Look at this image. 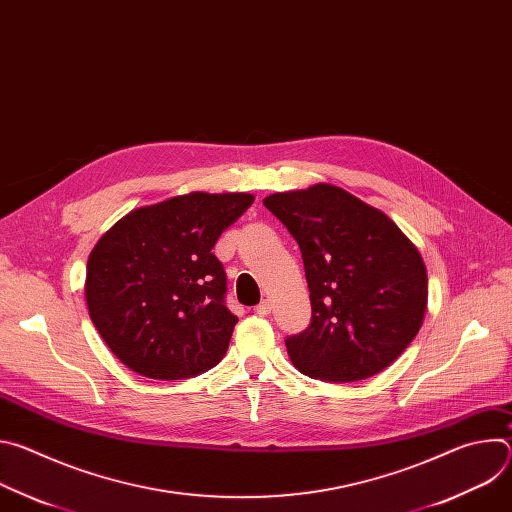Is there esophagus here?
Segmentation results:
<instances>
[{"label":"esophagus","mask_w":512,"mask_h":512,"mask_svg":"<svg viewBox=\"0 0 512 512\" xmlns=\"http://www.w3.org/2000/svg\"><path fill=\"white\" fill-rule=\"evenodd\" d=\"M271 312V302L269 300H263L259 306H255V314L259 316H267Z\"/></svg>","instance_id":"esophagus-1"}]
</instances>
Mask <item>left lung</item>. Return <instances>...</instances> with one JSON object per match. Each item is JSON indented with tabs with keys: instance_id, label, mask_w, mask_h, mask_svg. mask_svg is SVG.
Listing matches in <instances>:
<instances>
[{
	"instance_id": "obj_1",
	"label": "left lung",
	"mask_w": 512,
	"mask_h": 512,
	"mask_svg": "<svg viewBox=\"0 0 512 512\" xmlns=\"http://www.w3.org/2000/svg\"><path fill=\"white\" fill-rule=\"evenodd\" d=\"M300 245L312 320L285 346L312 379H369L417 336L427 271L417 247L381 210L346 190L316 184L263 200Z\"/></svg>"
}]
</instances>
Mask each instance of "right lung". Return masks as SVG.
<instances>
[{
    "label": "right lung",
    "instance_id": "obj_1",
    "mask_svg": "<svg viewBox=\"0 0 512 512\" xmlns=\"http://www.w3.org/2000/svg\"><path fill=\"white\" fill-rule=\"evenodd\" d=\"M253 200L176 196L129 212L99 239L87 263L89 316L127 369L178 381L223 360L239 318L212 247Z\"/></svg>",
    "mask_w": 512,
    "mask_h": 512
}]
</instances>
